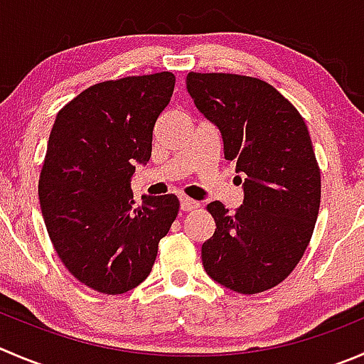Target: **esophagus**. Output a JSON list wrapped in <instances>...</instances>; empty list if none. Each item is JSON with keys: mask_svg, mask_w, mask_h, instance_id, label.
I'll use <instances>...</instances> for the list:
<instances>
[{"mask_svg": "<svg viewBox=\"0 0 364 364\" xmlns=\"http://www.w3.org/2000/svg\"><path fill=\"white\" fill-rule=\"evenodd\" d=\"M179 206H181L183 211H190L199 208V203H197V200L188 199V197H181V199H179Z\"/></svg>", "mask_w": 364, "mask_h": 364, "instance_id": "esophagus-1", "label": "esophagus"}]
</instances>
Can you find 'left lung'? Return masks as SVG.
<instances>
[{"instance_id": "1", "label": "left lung", "mask_w": 364, "mask_h": 364, "mask_svg": "<svg viewBox=\"0 0 364 364\" xmlns=\"http://www.w3.org/2000/svg\"><path fill=\"white\" fill-rule=\"evenodd\" d=\"M186 90L220 132L225 160L245 176L236 213L220 200L208 204L217 229L200 249L204 270L238 294L270 290L297 267L318 217L320 168L308 126L257 77L188 73Z\"/></svg>"}]
</instances>
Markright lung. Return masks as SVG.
<instances>
[{
	"label": "right lung",
	"mask_w": 364,
	"mask_h": 364,
	"mask_svg": "<svg viewBox=\"0 0 364 364\" xmlns=\"http://www.w3.org/2000/svg\"><path fill=\"white\" fill-rule=\"evenodd\" d=\"M174 83L172 73H156L92 85L53 124L38 181L42 217L67 270L101 294L139 287L178 217L174 193L144 196L136 206L132 192Z\"/></svg>",
	"instance_id": "add662e5"
}]
</instances>
